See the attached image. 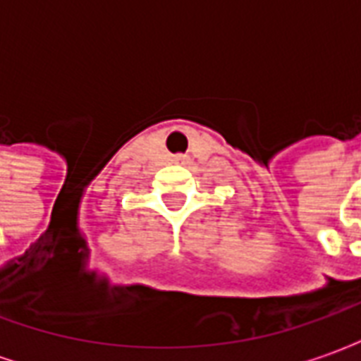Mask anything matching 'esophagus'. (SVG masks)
<instances>
[{
    "label": "esophagus",
    "instance_id": "34e87169",
    "mask_svg": "<svg viewBox=\"0 0 361 361\" xmlns=\"http://www.w3.org/2000/svg\"><path fill=\"white\" fill-rule=\"evenodd\" d=\"M173 162H176V164H183V162H185V157H183V154H176V157H173Z\"/></svg>",
    "mask_w": 361,
    "mask_h": 361
}]
</instances>
